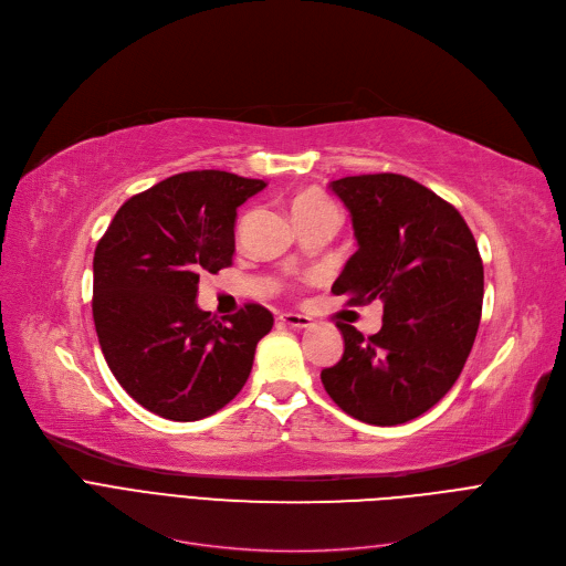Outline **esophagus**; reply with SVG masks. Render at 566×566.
I'll return each instance as SVG.
<instances>
[{"label":"esophagus","mask_w":566,"mask_h":566,"mask_svg":"<svg viewBox=\"0 0 566 566\" xmlns=\"http://www.w3.org/2000/svg\"><path fill=\"white\" fill-rule=\"evenodd\" d=\"M279 322L285 324V326H292V328H306V326H311V317L298 315V313H281Z\"/></svg>","instance_id":"esophagus-1"}]
</instances>
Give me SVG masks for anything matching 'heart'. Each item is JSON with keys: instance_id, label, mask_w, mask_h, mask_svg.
Here are the masks:
<instances>
[{"instance_id": "heart-1", "label": "heart", "mask_w": 566, "mask_h": 566, "mask_svg": "<svg viewBox=\"0 0 566 566\" xmlns=\"http://www.w3.org/2000/svg\"><path fill=\"white\" fill-rule=\"evenodd\" d=\"M292 214L298 223V221H306V219L322 217V214H338V208L324 191L308 187L292 198Z\"/></svg>"}]
</instances>
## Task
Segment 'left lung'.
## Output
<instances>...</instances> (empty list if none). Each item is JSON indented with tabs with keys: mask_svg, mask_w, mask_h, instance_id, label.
<instances>
[{
	"mask_svg": "<svg viewBox=\"0 0 566 566\" xmlns=\"http://www.w3.org/2000/svg\"><path fill=\"white\" fill-rule=\"evenodd\" d=\"M328 187L358 240L331 292L347 306L381 298L384 324L365 338L338 322L345 352L322 384L352 418L402 424L434 407L463 370L482 317V258L459 210L407 176H347Z\"/></svg>",
	"mask_w": 566,
	"mask_h": 566,
	"instance_id": "left-lung-1",
	"label": "left lung"
}]
</instances>
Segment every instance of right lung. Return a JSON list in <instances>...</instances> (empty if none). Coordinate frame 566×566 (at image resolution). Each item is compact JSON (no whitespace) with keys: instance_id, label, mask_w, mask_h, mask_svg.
<instances>
[{"instance_id":"obj_1","label":"right lung","mask_w":566,"mask_h":566,"mask_svg":"<svg viewBox=\"0 0 566 566\" xmlns=\"http://www.w3.org/2000/svg\"><path fill=\"white\" fill-rule=\"evenodd\" d=\"M264 180L187 171L118 208L93 255V322L116 381L144 409L178 422L223 409L249 379L274 326L260 304L223 322L196 306L198 279L232 264L235 214Z\"/></svg>"}]
</instances>
